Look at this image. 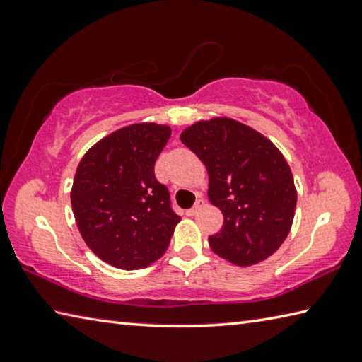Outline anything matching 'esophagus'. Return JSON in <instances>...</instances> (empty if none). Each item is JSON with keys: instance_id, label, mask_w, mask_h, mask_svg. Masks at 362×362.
Listing matches in <instances>:
<instances>
[{"instance_id": "obj_1", "label": "esophagus", "mask_w": 362, "mask_h": 362, "mask_svg": "<svg viewBox=\"0 0 362 362\" xmlns=\"http://www.w3.org/2000/svg\"><path fill=\"white\" fill-rule=\"evenodd\" d=\"M203 206H204V199H198V201H196V204L192 207V209L187 211V216H188V217L194 216L196 212H199L201 209H203Z\"/></svg>"}]
</instances>
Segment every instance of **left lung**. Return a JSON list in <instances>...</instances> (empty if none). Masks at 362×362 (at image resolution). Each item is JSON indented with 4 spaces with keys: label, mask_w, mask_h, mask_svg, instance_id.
<instances>
[{
    "label": "left lung",
    "mask_w": 362,
    "mask_h": 362,
    "mask_svg": "<svg viewBox=\"0 0 362 362\" xmlns=\"http://www.w3.org/2000/svg\"><path fill=\"white\" fill-rule=\"evenodd\" d=\"M180 140L209 174V201L223 214V226L209 246L238 267H250L276 252L289 235L297 189L276 145L231 118L198 121Z\"/></svg>",
    "instance_id": "1"
}]
</instances>
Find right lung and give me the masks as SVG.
I'll return each mask as SVG.
<instances>
[{
  "instance_id": "add662e5",
  "label": "right lung",
  "mask_w": 362,
  "mask_h": 362,
  "mask_svg": "<svg viewBox=\"0 0 362 362\" xmlns=\"http://www.w3.org/2000/svg\"><path fill=\"white\" fill-rule=\"evenodd\" d=\"M170 127L139 122L108 134L86 151L71 187L78 230L93 252L119 269H140L161 259L180 217L155 163Z\"/></svg>"
}]
</instances>
